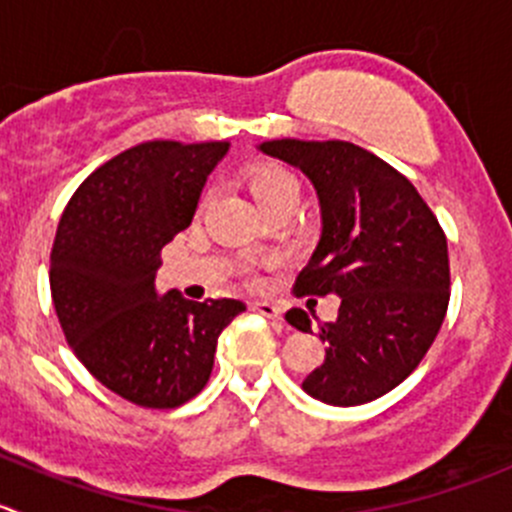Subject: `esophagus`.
I'll return each instance as SVG.
<instances>
[{
    "mask_svg": "<svg viewBox=\"0 0 512 512\" xmlns=\"http://www.w3.org/2000/svg\"><path fill=\"white\" fill-rule=\"evenodd\" d=\"M252 310L270 317V320H282V307L275 305V302H252Z\"/></svg>",
    "mask_w": 512,
    "mask_h": 512,
    "instance_id": "34e87169",
    "label": "esophagus"
}]
</instances>
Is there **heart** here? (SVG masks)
I'll return each instance as SVG.
<instances>
[{
	"label": "heart",
	"mask_w": 512,
	"mask_h": 512,
	"mask_svg": "<svg viewBox=\"0 0 512 512\" xmlns=\"http://www.w3.org/2000/svg\"><path fill=\"white\" fill-rule=\"evenodd\" d=\"M252 197L257 205L272 215L280 210H295L297 200H300V182L290 170L280 165H260L250 172L247 177ZM205 205V200H202Z\"/></svg>",
	"instance_id": "obj_1"
}]
</instances>
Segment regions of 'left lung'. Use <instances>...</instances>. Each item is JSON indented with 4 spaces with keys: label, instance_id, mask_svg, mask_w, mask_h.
Masks as SVG:
<instances>
[{
    "label": "left lung",
    "instance_id": "left-lung-1",
    "mask_svg": "<svg viewBox=\"0 0 512 512\" xmlns=\"http://www.w3.org/2000/svg\"><path fill=\"white\" fill-rule=\"evenodd\" d=\"M260 150L300 167L320 197V245L292 292L342 300L337 320L320 322L325 360L302 390L337 408L382 398L420 365L443 325L448 237L408 177L352 142L272 140ZM285 317L310 332L305 310Z\"/></svg>",
    "mask_w": 512,
    "mask_h": 512
}]
</instances>
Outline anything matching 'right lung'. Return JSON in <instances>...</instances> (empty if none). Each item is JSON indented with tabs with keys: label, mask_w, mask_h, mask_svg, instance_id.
<instances>
[{
	"label": "right lung",
	"mask_w": 512,
	"mask_h": 512,
	"mask_svg": "<svg viewBox=\"0 0 512 512\" xmlns=\"http://www.w3.org/2000/svg\"><path fill=\"white\" fill-rule=\"evenodd\" d=\"M227 142L155 140L92 172L62 212L49 290L74 355L119 398L170 410L210 380L222 330L245 302L157 297L162 247L185 230Z\"/></svg>",
	"instance_id": "obj_1"
}]
</instances>
